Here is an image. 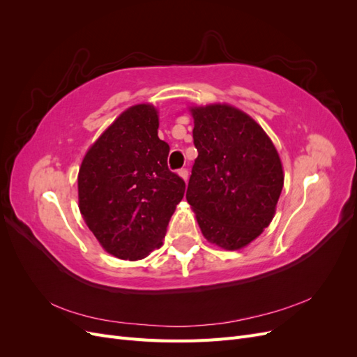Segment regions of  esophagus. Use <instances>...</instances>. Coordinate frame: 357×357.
<instances>
[{
  "label": "esophagus",
  "mask_w": 357,
  "mask_h": 357,
  "mask_svg": "<svg viewBox=\"0 0 357 357\" xmlns=\"http://www.w3.org/2000/svg\"><path fill=\"white\" fill-rule=\"evenodd\" d=\"M178 176L185 180V181H188V177H189V171L186 169V168H181V169H178Z\"/></svg>",
  "instance_id": "obj_1"
}]
</instances>
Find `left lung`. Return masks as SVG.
<instances>
[{
    "label": "left lung",
    "instance_id": "obj_1",
    "mask_svg": "<svg viewBox=\"0 0 357 357\" xmlns=\"http://www.w3.org/2000/svg\"><path fill=\"white\" fill-rule=\"evenodd\" d=\"M190 112L198 158L186 199L205 238L238 250L274 218L284 183L282 160L264 129L235 107L211 104Z\"/></svg>",
    "mask_w": 357,
    "mask_h": 357
}]
</instances>
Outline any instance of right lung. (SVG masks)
<instances>
[{"mask_svg":"<svg viewBox=\"0 0 357 357\" xmlns=\"http://www.w3.org/2000/svg\"><path fill=\"white\" fill-rule=\"evenodd\" d=\"M153 105L129 107L84 155L79 208L105 252L126 261L162 245L185 195V180L168 169V143L158 137Z\"/></svg>","mask_w":357,"mask_h":357,"instance_id":"right-lung-1","label":"right lung"}]
</instances>
